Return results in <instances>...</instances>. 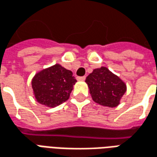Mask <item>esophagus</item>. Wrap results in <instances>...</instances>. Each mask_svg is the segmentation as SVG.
Segmentation results:
<instances>
[{"label": "esophagus", "mask_w": 157, "mask_h": 157, "mask_svg": "<svg viewBox=\"0 0 157 157\" xmlns=\"http://www.w3.org/2000/svg\"><path fill=\"white\" fill-rule=\"evenodd\" d=\"M77 79L79 81H84L86 79V76H79V77H77Z\"/></svg>", "instance_id": "1"}]
</instances>
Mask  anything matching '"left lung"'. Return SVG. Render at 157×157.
<instances>
[{
	"label": "left lung",
	"instance_id": "8db88e82",
	"mask_svg": "<svg viewBox=\"0 0 157 157\" xmlns=\"http://www.w3.org/2000/svg\"><path fill=\"white\" fill-rule=\"evenodd\" d=\"M86 82L93 101L109 108L117 107L126 92L124 82L106 67L93 70Z\"/></svg>",
	"mask_w": 157,
	"mask_h": 157
}]
</instances>
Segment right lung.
<instances>
[{"instance_id":"1","label":"right lung","mask_w":157,"mask_h":157,"mask_svg":"<svg viewBox=\"0 0 157 157\" xmlns=\"http://www.w3.org/2000/svg\"><path fill=\"white\" fill-rule=\"evenodd\" d=\"M75 82L71 71L56 64L37 73L33 78L32 87L39 103L55 108L68 100Z\"/></svg>"}]
</instances>
